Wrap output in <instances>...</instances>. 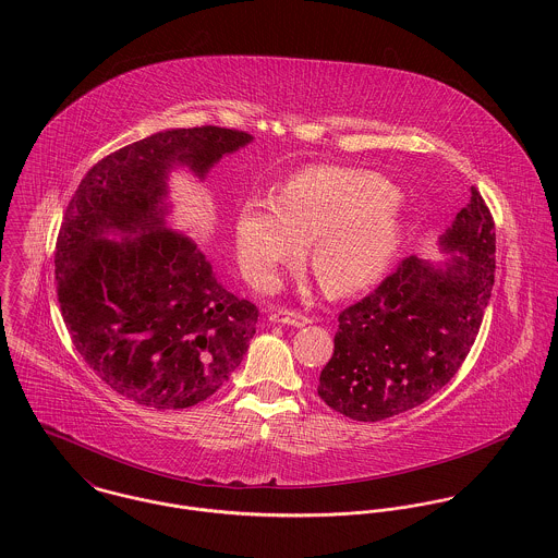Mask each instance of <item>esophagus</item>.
<instances>
[{
  "label": "esophagus",
  "mask_w": 558,
  "mask_h": 558,
  "mask_svg": "<svg viewBox=\"0 0 558 558\" xmlns=\"http://www.w3.org/2000/svg\"><path fill=\"white\" fill-rule=\"evenodd\" d=\"M270 319L277 322V324H290V326H305L310 324L312 318L301 314V312H294V310H279L275 314H270Z\"/></svg>",
  "instance_id": "34e87169"
}]
</instances>
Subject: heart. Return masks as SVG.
I'll return each instance as SVG.
<instances>
[{
  "mask_svg": "<svg viewBox=\"0 0 558 558\" xmlns=\"http://www.w3.org/2000/svg\"><path fill=\"white\" fill-rule=\"evenodd\" d=\"M398 191L380 173L316 165L294 173L275 204L251 202L240 210L236 244L244 270L272 286L277 270L303 255L330 294H352L374 283L401 240Z\"/></svg>",
  "mask_w": 558,
  "mask_h": 558,
  "instance_id": "heart-1",
  "label": "heart"
}]
</instances>
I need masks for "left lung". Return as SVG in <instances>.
Wrapping results in <instances>:
<instances>
[{
  "mask_svg": "<svg viewBox=\"0 0 558 558\" xmlns=\"http://www.w3.org/2000/svg\"><path fill=\"white\" fill-rule=\"evenodd\" d=\"M445 268L410 255L365 299L339 312L318 396L354 421H383L436 396L466 361L494 286V217L471 202L442 236Z\"/></svg>",
  "mask_w": 558,
  "mask_h": 558,
  "instance_id": "1",
  "label": "left lung"
}]
</instances>
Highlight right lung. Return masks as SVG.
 Listing matches in <instances>:
<instances>
[{"mask_svg":"<svg viewBox=\"0 0 558 558\" xmlns=\"http://www.w3.org/2000/svg\"><path fill=\"white\" fill-rule=\"evenodd\" d=\"M253 137L236 129H171L92 165L56 242L62 318L87 367L116 393L157 410L210 398L255 335L257 307L221 288L193 240L160 230L173 162L204 175ZM107 229L142 233L105 241Z\"/></svg>","mask_w":558,"mask_h":558,"instance_id":"right-lung-1","label":"right lung"}]
</instances>
